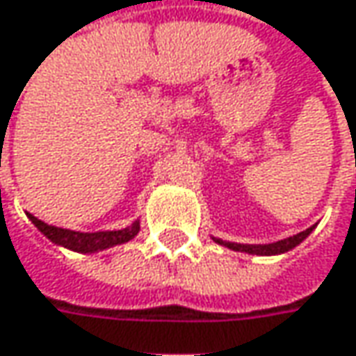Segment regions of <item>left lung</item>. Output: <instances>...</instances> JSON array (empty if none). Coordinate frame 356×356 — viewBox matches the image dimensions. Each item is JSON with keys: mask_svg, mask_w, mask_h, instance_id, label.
Here are the masks:
<instances>
[{"mask_svg": "<svg viewBox=\"0 0 356 356\" xmlns=\"http://www.w3.org/2000/svg\"><path fill=\"white\" fill-rule=\"evenodd\" d=\"M312 228H314V226H312ZM312 228H307V230L300 232V234H293V236H289V238H283V241H279V243L273 244H236L224 243V241H216V243L224 244V246H228V248H232V250L248 252V254H281V252H287V250H291L293 246H298V244L302 243L307 234L312 232Z\"/></svg>", "mask_w": 356, "mask_h": 356, "instance_id": "left-lung-1", "label": "left lung"}]
</instances>
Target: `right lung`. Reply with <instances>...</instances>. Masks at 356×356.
Segmentation results:
<instances>
[{"label": "right lung", "mask_w": 356, "mask_h": 356, "mask_svg": "<svg viewBox=\"0 0 356 356\" xmlns=\"http://www.w3.org/2000/svg\"><path fill=\"white\" fill-rule=\"evenodd\" d=\"M28 218L32 220V224L47 238H50L52 243L67 246V248L77 250V252H95V250H104V248H110V246H115V244L128 243L140 230V224L134 222L132 226H128L124 230H110V232H75V230H65V228L49 226L47 222L38 220L32 213H28Z\"/></svg>", "instance_id": "add662e5"}]
</instances>
